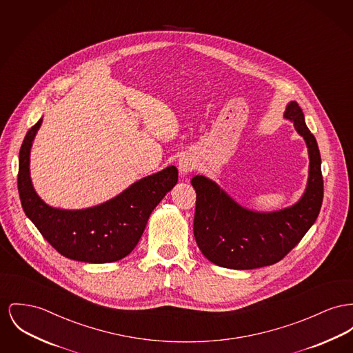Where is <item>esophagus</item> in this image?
<instances>
[{
	"label": "esophagus",
	"mask_w": 353,
	"mask_h": 353,
	"mask_svg": "<svg viewBox=\"0 0 353 353\" xmlns=\"http://www.w3.org/2000/svg\"><path fill=\"white\" fill-rule=\"evenodd\" d=\"M196 168V161L192 156H183L180 160H179V170L183 176H185L188 173H190L193 169Z\"/></svg>",
	"instance_id": "esophagus-1"
}]
</instances>
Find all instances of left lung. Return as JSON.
I'll use <instances>...</instances> for the list:
<instances>
[{"label": "left lung", "mask_w": 353, "mask_h": 353, "mask_svg": "<svg viewBox=\"0 0 353 353\" xmlns=\"http://www.w3.org/2000/svg\"><path fill=\"white\" fill-rule=\"evenodd\" d=\"M284 117L304 137L310 154V177L303 197L292 207L260 213L239 205L214 181L194 176L193 233L203 254L229 270H254L276 264L294 248L316 221L324 194L321 157L304 113L290 101Z\"/></svg>", "instance_id": "1"}]
</instances>
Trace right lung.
I'll list each match as a JSON object with an SVG mask.
<instances>
[{"label":"right lung","mask_w":353,"mask_h":353,"mask_svg":"<svg viewBox=\"0 0 353 353\" xmlns=\"http://www.w3.org/2000/svg\"><path fill=\"white\" fill-rule=\"evenodd\" d=\"M41 123L40 119L28 130L20 149L17 185L25 214L43 239L70 260L104 264L124 259L141 239L153 209L176 185L177 168L168 166L144 177L97 207H49L37 196L29 173L30 148Z\"/></svg>","instance_id":"1"}]
</instances>
